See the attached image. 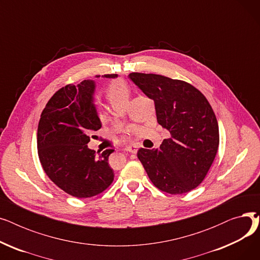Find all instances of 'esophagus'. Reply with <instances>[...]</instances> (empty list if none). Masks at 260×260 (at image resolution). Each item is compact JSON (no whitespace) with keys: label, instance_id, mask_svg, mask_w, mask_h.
Masks as SVG:
<instances>
[{"label":"esophagus","instance_id":"34e87169","mask_svg":"<svg viewBox=\"0 0 260 260\" xmlns=\"http://www.w3.org/2000/svg\"><path fill=\"white\" fill-rule=\"evenodd\" d=\"M124 151L133 153V154H136V153H137V147H136L135 145H128V146L124 147Z\"/></svg>","mask_w":260,"mask_h":260}]
</instances>
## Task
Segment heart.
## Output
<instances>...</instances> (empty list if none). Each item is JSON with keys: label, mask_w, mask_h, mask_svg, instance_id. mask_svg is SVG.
Wrapping results in <instances>:
<instances>
[{"label": "heart", "mask_w": 260, "mask_h": 260, "mask_svg": "<svg viewBox=\"0 0 260 260\" xmlns=\"http://www.w3.org/2000/svg\"><path fill=\"white\" fill-rule=\"evenodd\" d=\"M105 94L109 101L114 100H128L129 87L126 82L122 79L112 81L105 89Z\"/></svg>", "instance_id": "1"}]
</instances>
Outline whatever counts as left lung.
Here are the masks:
<instances>
[{
    "label": "left lung",
    "instance_id": "left-lung-1",
    "mask_svg": "<svg viewBox=\"0 0 260 260\" xmlns=\"http://www.w3.org/2000/svg\"><path fill=\"white\" fill-rule=\"evenodd\" d=\"M102 77L115 79L118 75ZM94 91L93 80L62 87L47 102L38 126V154L43 170L54 184L78 198L98 195L114 180L107 162L114 149L100 153L87 146V134L102 126Z\"/></svg>",
    "mask_w": 260,
    "mask_h": 260
}]
</instances>
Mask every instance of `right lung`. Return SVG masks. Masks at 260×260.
Listing matches in <instances>:
<instances>
[{"instance_id": "1", "label": "right lung", "mask_w": 260, "mask_h": 260, "mask_svg": "<svg viewBox=\"0 0 260 260\" xmlns=\"http://www.w3.org/2000/svg\"><path fill=\"white\" fill-rule=\"evenodd\" d=\"M128 77L154 100L158 123L171 133L159 148H140L137 153L148 178L163 192L188 193L203 181L219 145L209 101L184 81L140 73Z\"/></svg>"}]
</instances>
